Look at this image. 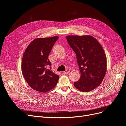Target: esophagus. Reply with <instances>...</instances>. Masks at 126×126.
I'll return each mask as SVG.
<instances>
[{
  "instance_id": "1",
  "label": "esophagus",
  "mask_w": 126,
  "mask_h": 126,
  "mask_svg": "<svg viewBox=\"0 0 126 126\" xmlns=\"http://www.w3.org/2000/svg\"><path fill=\"white\" fill-rule=\"evenodd\" d=\"M70 69H69V68H68V69H66V70L65 71L63 72V74H68V73H69V72H70Z\"/></svg>"
}]
</instances>
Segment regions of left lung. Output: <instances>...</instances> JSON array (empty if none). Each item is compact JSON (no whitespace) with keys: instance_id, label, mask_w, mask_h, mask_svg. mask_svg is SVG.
<instances>
[{"instance_id":"left-lung-1","label":"left lung","mask_w":126,"mask_h":126,"mask_svg":"<svg viewBox=\"0 0 126 126\" xmlns=\"http://www.w3.org/2000/svg\"><path fill=\"white\" fill-rule=\"evenodd\" d=\"M68 44L76 55L81 76L74 86L89 92L99 85L107 70V58L100 43L91 36H67Z\"/></svg>"}]
</instances>
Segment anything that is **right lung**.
Listing matches in <instances>:
<instances>
[{
    "label": "right lung",
    "mask_w": 126,
    "mask_h": 126,
    "mask_svg": "<svg viewBox=\"0 0 126 126\" xmlns=\"http://www.w3.org/2000/svg\"><path fill=\"white\" fill-rule=\"evenodd\" d=\"M58 38L35 39L25 51L21 63L22 75L30 87L36 91L47 92L54 88L58 82L59 76L51 70L48 56Z\"/></svg>",
    "instance_id": "right-lung-1"
}]
</instances>
